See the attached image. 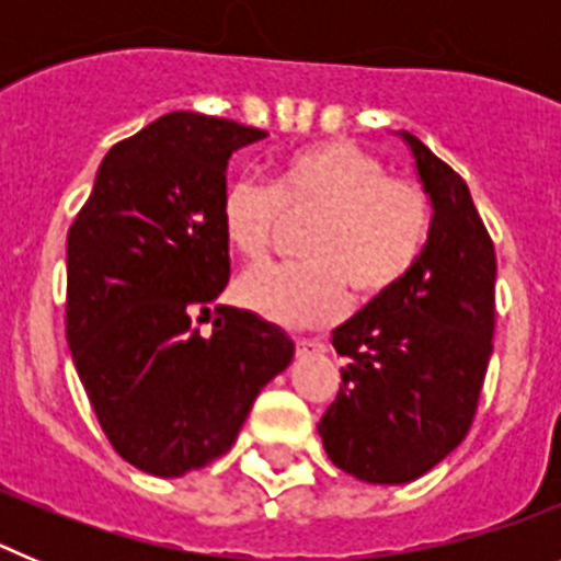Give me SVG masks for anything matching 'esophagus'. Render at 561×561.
<instances>
[{"label": "esophagus", "mask_w": 561, "mask_h": 561, "mask_svg": "<svg viewBox=\"0 0 561 561\" xmlns=\"http://www.w3.org/2000/svg\"><path fill=\"white\" fill-rule=\"evenodd\" d=\"M325 345L320 340H297V356H309V354H320Z\"/></svg>", "instance_id": "esophagus-1"}]
</instances>
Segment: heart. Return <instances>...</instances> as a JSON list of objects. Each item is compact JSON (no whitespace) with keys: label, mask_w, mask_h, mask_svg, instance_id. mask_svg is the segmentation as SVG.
<instances>
[{"label":"heart","mask_w":561,"mask_h":561,"mask_svg":"<svg viewBox=\"0 0 561 561\" xmlns=\"http://www.w3.org/2000/svg\"><path fill=\"white\" fill-rule=\"evenodd\" d=\"M306 225L300 264L257 266L236 284V300L277 325H323L356 297L396 286L415 264L430 225L415 182L388 176L379 157L351 140H323L286 153L270 185L241 176L225 187L219 227L247 261L264 257L275 227Z\"/></svg>","instance_id":"1"}]
</instances>
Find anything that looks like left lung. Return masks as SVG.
Returning a JSON list of instances; mask_svg holds the SVG:
<instances>
[{"mask_svg": "<svg viewBox=\"0 0 561 561\" xmlns=\"http://www.w3.org/2000/svg\"><path fill=\"white\" fill-rule=\"evenodd\" d=\"M430 196L427 244L408 275L334 329L348 356L317 424L331 463L365 483H410L472 427L494 334V244L472 193L419 137L399 131Z\"/></svg>", "mask_w": 561, "mask_h": 561, "instance_id": "obj_1", "label": "left lung"}]
</instances>
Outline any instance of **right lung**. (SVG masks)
I'll return each instance as SVG.
<instances>
[{
	"mask_svg": "<svg viewBox=\"0 0 561 561\" xmlns=\"http://www.w3.org/2000/svg\"><path fill=\"white\" fill-rule=\"evenodd\" d=\"M266 131L171 112L117 142L67 236V342L123 460L182 478L225 455L295 342L252 311L216 306L230 280L219 227L232 151Z\"/></svg>",
	"mask_w": 561,
	"mask_h": 561,
	"instance_id": "add662e5",
	"label": "right lung"
}]
</instances>
